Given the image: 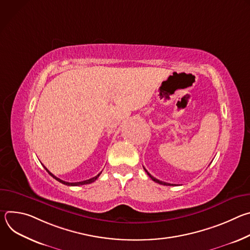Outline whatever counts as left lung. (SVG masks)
I'll return each mask as SVG.
<instances>
[{
  "instance_id": "8db88e82",
  "label": "left lung",
  "mask_w": 250,
  "mask_h": 250,
  "mask_svg": "<svg viewBox=\"0 0 250 250\" xmlns=\"http://www.w3.org/2000/svg\"><path fill=\"white\" fill-rule=\"evenodd\" d=\"M145 170H146V172L147 173V175L151 178V179H152L154 182H156V183H158V184H161V185H165V186H173V184H169V183H166V182H163V181H160V180L156 179V178H154L153 176H151V174L148 173V171H147L146 168H145Z\"/></svg>"
}]
</instances>
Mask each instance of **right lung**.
Instances as JSON below:
<instances>
[{"mask_svg": "<svg viewBox=\"0 0 250 250\" xmlns=\"http://www.w3.org/2000/svg\"><path fill=\"white\" fill-rule=\"evenodd\" d=\"M45 168V170L49 173V175L50 176H52L55 180H57L58 182H60V183H62V184H64V185H67V186H80V185H86V184H90V183H93V182H95L97 179H98V177L101 175V173H99L97 176H95V177H93V178H91V179H88V180H85V181H81V182H75V183H69V182H66V181H63V180H61V179H59V178H57L56 176H54L51 172H49L48 170H47V168L46 167H44Z\"/></svg>", "mask_w": 250, "mask_h": 250, "instance_id": "obj_1", "label": "right lung"}]
</instances>
